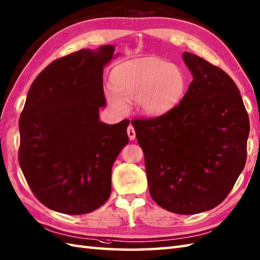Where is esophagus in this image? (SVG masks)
Returning <instances> with one entry per match:
<instances>
[{
  "instance_id": "1",
  "label": "esophagus",
  "mask_w": 260,
  "mask_h": 260,
  "mask_svg": "<svg viewBox=\"0 0 260 260\" xmlns=\"http://www.w3.org/2000/svg\"><path fill=\"white\" fill-rule=\"evenodd\" d=\"M127 135H128V137H129V140H131V141L135 140V137H136V133H135V129H134V127L132 126V125H129L128 127H127Z\"/></svg>"
}]
</instances>
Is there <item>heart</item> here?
Here are the masks:
<instances>
[{
	"label": "heart",
	"mask_w": 260,
	"mask_h": 260,
	"mask_svg": "<svg viewBox=\"0 0 260 260\" xmlns=\"http://www.w3.org/2000/svg\"><path fill=\"white\" fill-rule=\"evenodd\" d=\"M114 90L106 99L116 112H128V103L137 102L143 114L157 116L168 112L183 97L186 77L178 64L158 58L126 62L112 73Z\"/></svg>",
	"instance_id": "b5f03b06"
}]
</instances>
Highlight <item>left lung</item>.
Here are the masks:
<instances>
[{
	"label": "left lung",
	"instance_id": "left-lung-1",
	"mask_svg": "<svg viewBox=\"0 0 260 260\" xmlns=\"http://www.w3.org/2000/svg\"><path fill=\"white\" fill-rule=\"evenodd\" d=\"M193 76L168 113L133 119L151 197L159 207L194 214L221 203L242 172L249 118L235 81L207 60L183 53Z\"/></svg>",
	"mask_w": 260,
	"mask_h": 260
}]
</instances>
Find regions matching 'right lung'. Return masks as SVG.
<instances>
[{"label":"right lung","instance_id":"obj_1","mask_svg":"<svg viewBox=\"0 0 260 260\" xmlns=\"http://www.w3.org/2000/svg\"><path fill=\"white\" fill-rule=\"evenodd\" d=\"M114 51L107 45L54 60L27 92L19 163L33 194L53 211L89 213L110 196L112 168L128 143L129 124L99 120V107L106 105L104 67Z\"/></svg>","mask_w":260,"mask_h":260}]
</instances>
